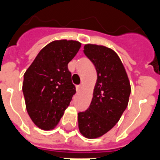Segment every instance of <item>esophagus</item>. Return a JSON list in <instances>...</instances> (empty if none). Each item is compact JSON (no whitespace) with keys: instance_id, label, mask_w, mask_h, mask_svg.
I'll return each mask as SVG.
<instances>
[{"instance_id":"esophagus-1","label":"esophagus","mask_w":160,"mask_h":160,"mask_svg":"<svg viewBox=\"0 0 160 160\" xmlns=\"http://www.w3.org/2000/svg\"><path fill=\"white\" fill-rule=\"evenodd\" d=\"M81 89H82V85H78V86H76L77 92H80Z\"/></svg>"}]
</instances>
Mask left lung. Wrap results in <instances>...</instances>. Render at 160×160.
I'll return each instance as SVG.
<instances>
[{"label": "left lung", "instance_id": "obj_1", "mask_svg": "<svg viewBox=\"0 0 160 160\" xmlns=\"http://www.w3.org/2000/svg\"><path fill=\"white\" fill-rule=\"evenodd\" d=\"M84 53L98 74L93 98L88 109L78 113L79 129L87 138H97L116 125L127 108L131 85L121 60L103 46L87 44Z\"/></svg>", "mask_w": 160, "mask_h": 160}]
</instances>
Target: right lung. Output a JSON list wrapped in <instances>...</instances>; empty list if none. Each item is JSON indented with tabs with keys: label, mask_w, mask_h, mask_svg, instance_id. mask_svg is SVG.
Masks as SVG:
<instances>
[{
	"label": "right lung",
	"mask_w": 160,
	"mask_h": 160,
	"mask_svg": "<svg viewBox=\"0 0 160 160\" xmlns=\"http://www.w3.org/2000/svg\"><path fill=\"white\" fill-rule=\"evenodd\" d=\"M80 47L75 41H52L41 49L26 70L23 83L26 108L39 128H54L75 94L68 63Z\"/></svg>",
	"instance_id": "obj_1"
}]
</instances>
